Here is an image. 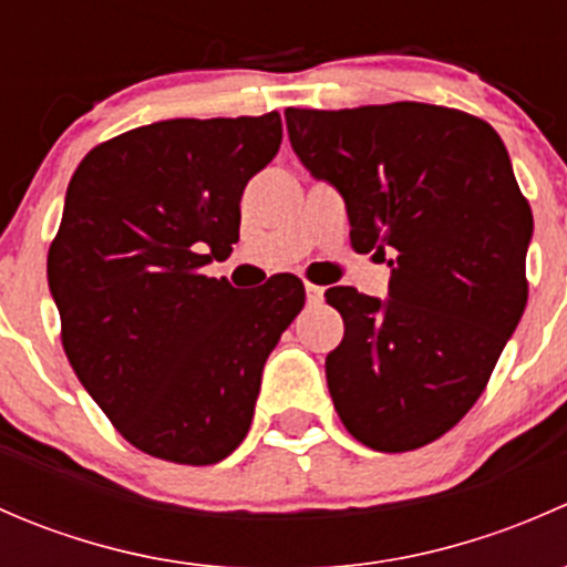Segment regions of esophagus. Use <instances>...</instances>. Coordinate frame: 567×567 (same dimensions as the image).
I'll use <instances>...</instances> for the list:
<instances>
[{"mask_svg":"<svg viewBox=\"0 0 567 567\" xmlns=\"http://www.w3.org/2000/svg\"><path fill=\"white\" fill-rule=\"evenodd\" d=\"M305 290H307V301H310V305H320V301H323V288H320V285L307 282Z\"/></svg>","mask_w":567,"mask_h":567,"instance_id":"34e87169","label":"esophagus"}]
</instances>
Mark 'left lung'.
I'll return each mask as SVG.
<instances>
[{"instance_id":"1","label":"left lung","mask_w":567,"mask_h":567,"mask_svg":"<svg viewBox=\"0 0 567 567\" xmlns=\"http://www.w3.org/2000/svg\"><path fill=\"white\" fill-rule=\"evenodd\" d=\"M290 145L340 188L351 247L392 251L390 299L326 290L346 334L326 357L342 425L409 453L477 403L527 307L532 210L499 134L461 109H285ZM373 255V257H375Z\"/></svg>"}]
</instances>
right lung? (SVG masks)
Wrapping results in <instances>:
<instances>
[{"label":"right lung","mask_w":567,"mask_h":567,"mask_svg":"<svg viewBox=\"0 0 567 567\" xmlns=\"http://www.w3.org/2000/svg\"><path fill=\"white\" fill-rule=\"evenodd\" d=\"M279 142V112L162 120L95 145L68 183L49 247L62 348L120 436L153 458H227L305 307L293 274L244 296L203 274L238 241L244 188Z\"/></svg>","instance_id":"right-lung-1"}]
</instances>
